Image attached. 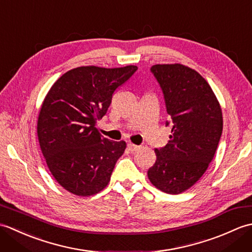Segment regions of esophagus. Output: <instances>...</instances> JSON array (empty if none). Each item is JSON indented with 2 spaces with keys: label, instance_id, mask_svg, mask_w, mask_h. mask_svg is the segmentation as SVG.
Masks as SVG:
<instances>
[{
  "label": "esophagus",
  "instance_id": "1",
  "mask_svg": "<svg viewBox=\"0 0 252 252\" xmlns=\"http://www.w3.org/2000/svg\"><path fill=\"white\" fill-rule=\"evenodd\" d=\"M127 149H129V151H130L131 153H134V152H137L138 149H140V146L135 145V144L129 143V144H127Z\"/></svg>",
  "mask_w": 252,
  "mask_h": 252
}]
</instances>
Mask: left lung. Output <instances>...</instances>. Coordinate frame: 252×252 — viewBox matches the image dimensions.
Returning a JSON list of instances; mask_svg holds the SVG:
<instances>
[{
	"label": "left lung",
	"mask_w": 252,
	"mask_h": 252,
	"mask_svg": "<svg viewBox=\"0 0 252 252\" xmlns=\"http://www.w3.org/2000/svg\"><path fill=\"white\" fill-rule=\"evenodd\" d=\"M151 71L162 90L173 126L167 145L155 149L157 159L147 175L156 189L181 194L201 178L215 157L223 130L221 106L194 69L164 63L154 65Z\"/></svg>",
	"instance_id": "obj_1"
}]
</instances>
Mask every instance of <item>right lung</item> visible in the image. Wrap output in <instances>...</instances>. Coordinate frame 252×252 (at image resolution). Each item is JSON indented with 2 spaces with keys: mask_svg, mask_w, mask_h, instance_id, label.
I'll return each mask as SVG.
<instances>
[{
  "mask_svg": "<svg viewBox=\"0 0 252 252\" xmlns=\"http://www.w3.org/2000/svg\"><path fill=\"white\" fill-rule=\"evenodd\" d=\"M136 70V66L78 67L63 73L46 94L37 138L52 175L71 194L92 196L108 185L126 144L101 136L96 123L115 91Z\"/></svg>",
  "mask_w": 252,
  "mask_h": 252,
  "instance_id": "1",
  "label": "right lung"
}]
</instances>
